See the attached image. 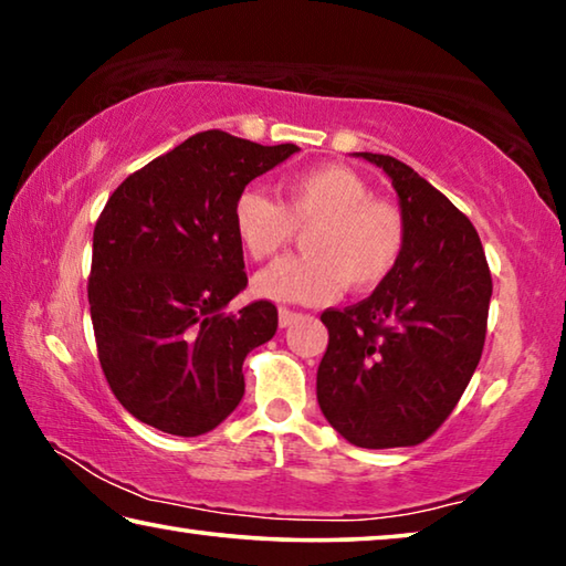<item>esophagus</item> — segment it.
Here are the masks:
<instances>
[{"label":"esophagus","instance_id":"34e87169","mask_svg":"<svg viewBox=\"0 0 566 566\" xmlns=\"http://www.w3.org/2000/svg\"><path fill=\"white\" fill-rule=\"evenodd\" d=\"M300 317H302L300 312H292V310H286V306H282V310H280V327H290V324H294Z\"/></svg>","mask_w":566,"mask_h":566}]
</instances>
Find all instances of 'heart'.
I'll return each mask as SVG.
<instances>
[{
  "mask_svg": "<svg viewBox=\"0 0 566 566\" xmlns=\"http://www.w3.org/2000/svg\"><path fill=\"white\" fill-rule=\"evenodd\" d=\"M234 232L252 260H270L290 244L294 227L314 224L304 237V256H286L254 276V294L282 304H322L344 284L375 290L405 249L399 209L371 191L359 175L339 165L300 171L282 185V205L249 187L237 197Z\"/></svg>",
  "mask_w": 566,
  "mask_h": 566,
  "instance_id": "heart-1",
  "label": "heart"
}]
</instances>
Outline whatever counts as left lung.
<instances>
[{
    "label": "left lung",
    "instance_id": "left-lung-1",
    "mask_svg": "<svg viewBox=\"0 0 566 566\" xmlns=\"http://www.w3.org/2000/svg\"><path fill=\"white\" fill-rule=\"evenodd\" d=\"M397 191L405 249L367 300L322 314L317 401L354 447H411L452 415L484 349L492 276L472 222L389 155L357 151Z\"/></svg>",
    "mask_w": 566,
    "mask_h": 566
}]
</instances>
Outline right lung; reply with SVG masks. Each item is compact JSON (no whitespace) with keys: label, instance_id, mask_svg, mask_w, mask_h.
I'll return each instance as SVG.
<instances>
[{"label":"right lung","instance_id":"right-lung-1","mask_svg":"<svg viewBox=\"0 0 566 566\" xmlns=\"http://www.w3.org/2000/svg\"><path fill=\"white\" fill-rule=\"evenodd\" d=\"M296 145L209 129L114 189L94 227L90 312L104 377L145 424L199 437L244 397V357L276 332V306H224L247 286L232 209Z\"/></svg>","mask_w":566,"mask_h":566}]
</instances>
